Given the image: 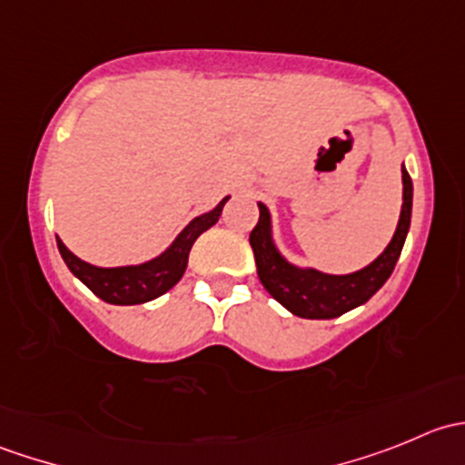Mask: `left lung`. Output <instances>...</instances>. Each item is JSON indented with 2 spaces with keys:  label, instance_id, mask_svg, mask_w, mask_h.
<instances>
[{
  "label": "left lung",
  "instance_id": "left-lung-1",
  "mask_svg": "<svg viewBox=\"0 0 465 465\" xmlns=\"http://www.w3.org/2000/svg\"><path fill=\"white\" fill-rule=\"evenodd\" d=\"M259 223L252 229L250 245L254 250L256 272H259L262 288L292 315L303 317V320H332L367 303L391 276L405 245L407 232H410L411 177L402 168V209L391 242L371 265L353 274L332 276L290 265L272 242L270 211L265 204H259Z\"/></svg>",
  "mask_w": 465,
  "mask_h": 465
}]
</instances>
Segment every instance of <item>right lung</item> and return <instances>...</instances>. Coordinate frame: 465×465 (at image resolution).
Segmentation results:
<instances>
[{"label":"right lung","mask_w":465,"mask_h":465,"mask_svg":"<svg viewBox=\"0 0 465 465\" xmlns=\"http://www.w3.org/2000/svg\"><path fill=\"white\" fill-rule=\"evenodd\" d=\"M227 200L229 198H224L223 203L215 206L213 211H209V213H203L195 220H191L189 227L175 238V242H173L162 256L143 262V265H89V262L74 256L60 238H55V241H58L60 256L67 262L72 274L78 276L98 299H103V302L107 303H114V306H134V303H145L162 297L163 292H168V290L182 279V274H184L186 270V262H189L191 247L198 241L200 233H204L206 229L213 227V224L218 223L220 213H223V206Z\"/></svg>","instance_id":"right-lung-1"}]
</instances>
